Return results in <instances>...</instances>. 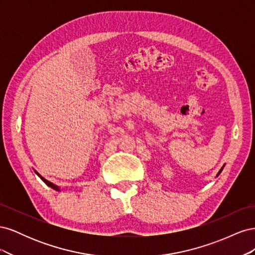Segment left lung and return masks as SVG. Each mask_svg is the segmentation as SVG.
<instances>
[{
  "instance_id": "left-lung-1",
  "label": "left lung",
  "mask_w": 255,
  "mask_h": 255,
  "mask_svg": "<svg viewBox=\"0 0 255 255\" xmlns=\"http://www.w3.org/2000/svg\"><path fill=\"white\" fill-rule=\"evenodd\" d=\"M223 167H225V165H223ZM223 167H222V168H221V169H220V170H219V172H218V174H217V176H218V175H219V174H220V173H221V171H222V169H223Z\"/></svg>"
}]
</instances>
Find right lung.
Segmentation results:
<instances>
[{"label": "right lung", "mask_w": 255, "mask_h": 255, "mask_svg": "<svg viewBox=\"0 0 255 255\" xmlns=\"http://www.w3.org/2000/svg\"><path fill=\"white\" fill-rule=\"evenodd\" d=\"M35 172H36V174H37L38 176H39V177H40V179H41V180H42V181H43V182H44L45 184H47V185H48V186H50L51 188H53V189H55V190H58V191H59V187L57 186V185H55V184H53V183L49 182L48 180H45V179H44V177H43V176H41V175H40L39 173H38L37 171H35Z\"/></svg>", "instance_id": "right-lung-1"}]
</instances>
